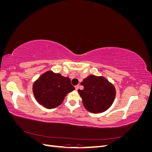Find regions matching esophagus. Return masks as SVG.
<instances>
[{"label": "esophagus", "instance_id": "esophagus-1", "mask_svg": "<svg viewBox=\"0 0 152 152\" xmlns=\"http://www.w3.org/2000/svg\"><path fill=\"white\" fill-rule=\"evenodd\" d=\"M79 85H77V86H75L76 90H78V89H79Z\"/></svg>", "mask_w": 152, "mask_h": 152}]
</instances>
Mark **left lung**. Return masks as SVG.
Masks as SVG:
<instances>
[{
	"instance_id": "8db88e82",
	"label": "left lung",
	"mask_w": 152,
	"mask_h": 152,
	"mask_svg": "<svg viewBox=\"0 0 152 152\" xmlns=\"http://www.w3.org/2000/svg\"><path fill=\"white\" fill-rule=\"evenodd\" d=\"M84 89L78 90L84 107L93 113L108 110L115 97V89L103 77L89 75L81 82Z\"/></svg>"
}]
</instances>
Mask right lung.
<instances>
[{
    "label": "right lung",
    "mask_w": 152,
    "mask_h": 152,
    "mask_svg": "<svg viewBox=\"0 0 152 152\" xmlns=\"http://www.w3.org/2000/svg\"><path fill=\"white\" fill-rule=\"evenodd\" d=\"M74 89L70 78L51 71L44 73L33 86V93L37 101L49 109L60 105L66 94Z\"/></svg>",
    "instance_id": "1"
}]
</instances>
